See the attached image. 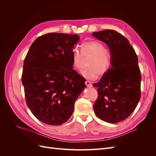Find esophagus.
Listing matches in <instances>:
<instances>
[{"label": "esophagus", "mask_w": 156, "mask_h": 156, "mask_svg": "<svg viewBox=\"0 0 156 156\" xmlns=\"http://www.w3.org/2000/svg\"><path fill=\"white\" fill-rule=\"evenodd\" d=\"M85 84H86V85H87L88 87H92V83H91L90 82V81H86V82H85Z\"/></svg>", "instance_id": "34e87169"}]
</instances>
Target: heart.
I'll list each match as a JSON object with an SVG mask.
<instances>
[{
	"mask_svg": "<svg viewBox=\"0 0 156 156\" xmlns=\"http://www.w3.org/2000/svg\"><path fill=\"white\" fill-rule=\"evenodd\" d=\"M81 53L75 48L72 52V61L73 68L80 70L83 66V56L91 55L92 58L88 63L89 68L81 72V75L88 79H95L97 73L100 75L105 73L111 66V57L105 46L98 41H88L81 44Z\"/></svg>",
	"mask_w": 156,
	"mask_h": 156,
	"instance_id": "b5f03b06",
	"label": "heart"
}]
</instances>
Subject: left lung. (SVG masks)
<instances>
[{
	"label": "left lung",
	"instance_id": "obj_1",
	"mask_svg": "<svg viewBox=\"0 0 156 156\" xmlns=\"http://www.w3.org/2000/svg\"><path fill=\"white\" fill-rule=\"evenodd\" d=\"M109 49L111 66L99 82L98 98L93 108L101 120L115 124L133 112L140 98L141 75L138 58L128 40L113 30L92 34Z\"/></svg>",
	"mask_w": 156,
	"mask_h": 156
}]
</instances>
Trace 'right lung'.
<instances>
[{"mask_svg":"<svg viewBox=\"0 0 156 156\" xmlns=\"http://www.w3.org/2000/svg\"><path fill=\"white\" fill-rule=\"evenodd\" d=\"M76 34L48 33L33 42L24 60L22 83L27 104L45 124L58 126L72 115L85 88V80L73 69L72 52Z\"/></svg>","mask_w":156,"mask_h":156,"instance_id":"add662e5","label":"right lung"}]
</instances>
